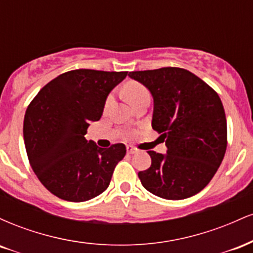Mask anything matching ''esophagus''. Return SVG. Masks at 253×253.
<instances>
[{"label": "esophagus", "mask_w": 253, "mask_h": 253, "mask_svg": "<svg viewBox=\"0 0 253 253\" xmlns=\"http://www.w3.org/2000/svg\"><path fill=\"white\" fill-rule=\"evenodd\" d=\"M126 149H127V153H129V155H133V153L138 152V150H136L134 146H132V145H127Z\"/></svg>", "instance_id": "obj_1"}]
</instances>
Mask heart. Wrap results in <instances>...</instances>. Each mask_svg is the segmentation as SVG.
Segmentation results:
<instances>
[{
  "label": "heart",
  "mask_w": 253,
  "mask_h": 253,
  "mask_svg": "<svg viewBox=\"0 0 253 253\" xmlns=\"http://www.w3.org/2000/svg\"><path fill=\"white\" fill-rule=\"evenodd\" d=\"M124 94L127 100H128V102L132 104L133 102H135L136 100H139V98L147 96V95H149V91H147V89L145 88L144 85H141L140 83L129 82L125 85Z\"/></svg>",
  "instance_id": "obj_1"
}]
</instances>
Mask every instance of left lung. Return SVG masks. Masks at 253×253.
<instances>
[{
  "instance_id": "1",
  "label": "left lung",
  "mask_w": 253,
  "mask_h": 253,
  "mask_svg": "<svg viewBox=\"0 0 253 253\" xmlns=\"http://www.w3.org/2000/svg\"><path fill=\"white\" fill-rule=\"evenodd\" d=\"M153 98L152 128L167 153L147 151L151 167L141 184L165 200L200 193L219 169L227 145V123L219 95L193 72L179 68L133 71Z\"/></svg>"
}]
</instances>
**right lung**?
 <instances>
[{"instance_id": "add662e5", "label": "right lung", "mask_w": 253, "mask_h": 253, "mask_svg": "<svg viewBox=\"0 0 253 253\" xmlns=\"http://www.w3.org/2000/svg\"><path fill=\"white\" fill-rule=\"evenodd\" d=\"M126 76L89 69L65 72L46 84L26 110L24 140L31 167L59 199L88 201L108 188L126 147L102 149L85 134L90 123L102 117L109 92Z\"/></svg>"}]
</instances>
